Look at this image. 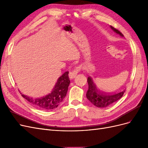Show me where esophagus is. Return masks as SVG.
Returning a JSON list of instances; mask_svg holds the SVG:
<instances>
[{"label": "esophagus", "instance_id": "esophagus-1", "mask_svg": "<svg viewBox=\"0 0 148 148\" xmlns=\"http://www.w3.org/2000/svg\"><path fill=\"white\" fill-rule=\"evenodd\" d=\"M81 67L79 66H77V67H75V68L73 71H71L69 73V77L70 78V79H74L76 75H77V73L80 70Z\"/></svg>", "mask_w": 148, "mask_h": 148}]
</instances>
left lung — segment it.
<instances>
[{"mask_svg":"<svg viewBox=\"0 0 148 148\" xmlns=\"http://www.w3.org/2000/svg\"><path fill=\"white\" fill-rule=\"evenodd\" d=\"M110 26L111 29L117 34H119L121 37H123V35L120 31L114 27ZM87 82L88 84V89L86 93V97L93 105L100 108H106L112 105L114 103L121 99L125 92V90H123L116 93L104 92L98 88L96 83H95L90 77H88Z\"/></svg>","mask_w":148,"mask_h":148,"instance_id":"1","label":"left lung"}]
</instances>
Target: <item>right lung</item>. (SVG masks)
Segmentation results:
<instances>
[{"instance_id": "add662e5", "label": "right lung", "mask_w": 148, "mask_h": 148, "mask_svg": "<svg viewBox=\"0 0 148 148\" xmlns=\"http://www.w3.org/2000/svg\"><path fill=\"white\" fill-rule=\"evenodd\" d=\"M68 71H66L57 80L51 91L44 96L39 98H31L21 94L33 106L42 110H51L58 107L63 101L67 93L70 84Z\"/></svg>"}]
</instances>
